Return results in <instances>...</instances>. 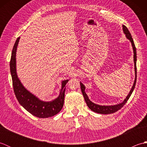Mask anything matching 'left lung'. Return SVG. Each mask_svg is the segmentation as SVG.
<instances>
[{
  "mask_svg": "<svg viewBox=\"0 0 147 147\" xmlns=\"http://www.w3.org/2000/svg\"><path fill=\"white\" fill-rule=\"evenodd\" d=\"M123 33L126 35V37L127 39H128L131 43L133 50V61H134V65H135V81H134V83L132 86V88L131 89L130 92H129V94L127 95L125 99L119 104H115V105H98L96 104L95 103L92 102L89 99L88 95L85 92V86L83 85V84L80 82V86H81V90H82V92L83 93V95L84 96V98H85V100L86 103L87 105L89 107L90 109L93 112H96V113L98 114H112L114 113V112H117V111L120 110V109L123 107V106L125 105L127 101L128 100L130 96L131 95L132 93L133 92L134 89H135V87L136 85V47L135 45V43H134L133 40L132 38V36L131 35V33H129L128 29L124 26L123 25Z\"/></svg>",
  "mask_w": 147,
  "mask_h": 147,
  "instance_id": "8db88e82",
  "label": "left lung"
}]
</instances>
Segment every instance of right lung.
<instances>
[{
  "label": "right lung",
  "instance_id": "obj_1",
  "mask_svg": "<svg viewBox=\"0 0 147 147\" xmlns=\"http://www.w3.org/2000/svg\"><path fill=\"white\" fill-rule=\"evenodd\" d=\"M20 37L16 40L10 61V71L15 95L20 105L30 113L40 118H48L54 116L61 111L63 107L65 85L69 80L61 82V89L57 98L51 101L41 100L23 86L19 79L16 71V51Z\"/></svg>",
  "mask_w": 147,
  "mask_h": 147
}]
</instances>
